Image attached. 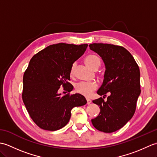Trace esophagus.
Returning a JSON list of instances; mask_svg holds the SVG:
<instances>
[{"mask_svg": "<svg viewBox=\"0 0 157 157\" xmlns=\"http://www.w3.org/2000/svg\"><path fill=\"white\" fill-rule=\"evenodd\" d=\"M86 101H87V105H90L92 102V101H91V100H90V99H87V100H86Z\"/></svg>", "mask_w": 157, "mask_h": 157, "instance_id": "obj_1", "label": "esophagus"}]
</instances>
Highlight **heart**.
<instances>
[{
    "label": "heart",
    "instance_id": "b5f03b06",
    "mask_svg": "<svg viewBox=\"0 0 157 157\" xmlns=\"http://www.w3.org/2000/svg\"><path fill=\"white\" fill-rule=\"evenodd\" d=\"M84 61L86 65L94 70L97 69L101 64V60L99 56L94 54H90L86 56ZM75 66L76 64L75 63H73L71 66L69 71V74L71 76H73L74 74ZM97 88L98 84L95 82H82L78 83L75 85V91L78 94L85 96V97H90L92 93L97 89Z\"/></svg>",
    "mask_w": 157,
    "mask_h": 157
}]
</instances>
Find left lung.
I'll list each match as a JSON object with an SVG mask.
<instances>
[{
	"label": "left lung",
	"instance_id": "8db88e82",
	"mask_svg": "<svg viewBox=\"0 0 157 157\" xmlns=\"http://www.w3.org/2000/svg\"><path fill=\"white\" fill-rule=\"evenodd\" d=\"M89 46L101 56L106 67L104 80L97 91L103 98L92 101L101 111L92 123L99 131L112 133L121 129L134 115L141 92L140 69L131 53L123 46L102 43ZM107 94L109 95L105 101Z\"/></svg>",
	"mask_w": 157,
	"mask_h": 157
}]
</instances>
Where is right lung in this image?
Instances as JSON below:
<instances>
[{
    "instance_id": "right-lung-1",
    "label": "right lung",
    "mask_w": 157,
    "mask_h": 157,
    "mask_svg": "<svg viewBox=\"0 0 157 157\" xmlns=\"http://www.w3.org/2000/svg\"><path fill=\"white\" fill-rule=\"evenodd\" d=\"M87 46L59 43L32 56L23 75L22 99L40 128L48 131L61 129L69 122L71 109L87 103L84 96L70 94L73 86L69 82L71 65ZM61 86L67 94H59Z\"/></svg>"
}]
</instances>
